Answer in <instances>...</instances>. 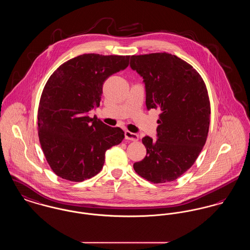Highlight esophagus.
<instances>
[{"label":"esophagus","instance_id":"esophagus-1","mask_svg":"<svg viewBox=\"0 0 250 250\" xmlns=\"http://www.w3.org/2000/svg\"><path fill=\"white\" fill-rule=\"evenodd\" d=\"M124 135H125V138L128 139V140H132V141H137L138 140V135H136L135 133L125 131Z\"/></svg>","mask_w":250,"mask_h":250}]
</instances>
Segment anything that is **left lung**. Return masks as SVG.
Masks as SVG:
<instances>
[{"mask_svg": "<svg viewBox=\"0 0 250 250\" xmlns=\"http://www.w3.org/2000/svg\"><path fill=\"white\" fill-rule=\"evenodd\" d=\"M143 78L148 110L160 111L157 140L144 136L146 157L134 163L143 179L174 182L198 159L208 135L210 102L205 82L191 65L166 52L131 56Z\"/></svg>", "mask_w": 250, "mask_h": 250, "instance_id": "1", "label": "left lung"}]
</instances>
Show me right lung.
<instances>
[{"label":"right lung","mask_w":250,"mask_h":250,"mask_svg":"<svg viewBox=\"0 0 250 250\" xmlns=\"http://www.w3.org/2000/svg\"><path fill=\"white\" fill-rule=\"evenodd\" d=\"M130 56L82 54L48 78L38 109V136L45 159L60 178L80 182L103 168L105 153L124 138L118 127L89 116L99 106L105 80L129 66Z\"/></svg>","instance_id":"right-lung-1"}]
</instances>
